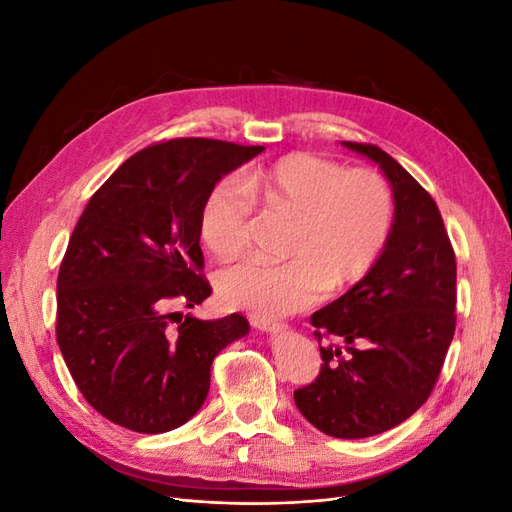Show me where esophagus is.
<instances>
[{
  "mask_svg": "<svg viewBox=\"0 0 512 512\" xmlns=\"http://www.w3.org/2000/svg\"><path fill=\"white\" fill-rule=\"evenodd\" d=\"M250 322H252V327L254 329H258V331H267V333H275V331H280L282 329V324L280 322H275L273 318H265V316H250Z\"/></svg>",
  "mask_w": 512,
  "mask_h": 512,
  "instance_id": "34e87169",
  "label": "esophagus"
}]
</instances>
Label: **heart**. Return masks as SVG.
Returning <instances> with one entry per match:
<instances>
[{"instance_id": "obj_1", "label": "heart", "mask_w": 512, "mask_h": 512, "mask_svg": "<svg viewBox=\"0 0 512 512\" xmlns=\"http://www.w3.org/2000/svg\"><path fill=\"white\" fill-rule=\"evenodd\" d=\"M256 203L294 220L288 262L245 260L218 277L220 297L267 316L299 312L322 290L339 292L376 265L391 237L395 203L386 181L367 168L337 164L312 153H290L271 166L226 177L209 192L200 235L230 260L250 247Z\"/></svg>"}]
</instances>
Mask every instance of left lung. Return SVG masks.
I'll list each match as a JSON object with an SVG mask.
<instances>
[{
  "label": "left lung",
  "mask_w": 512,
  "mask_h": 512,
  "mask_svg": "<svg viewBox=\"0 0 512 512\" xmlns=\"http://www.w3.org/2000/svg\"><path fill=\"white\" fill-rule=\"evenodd\" d=\"M344 147L382 168L395 218L371 271L309 318L327 342L318 378L294 391V404L327 436L359 440L404 423L431 395L455 335L457 265L423 185L376 145Z\"/></svg>",
  "instance_id": "8db88e82"
}]
</instances>
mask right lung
Returning <instances> with one entry per match:
<instances>
[{"mask_svg": "<svg viewBox=\"0 0 512 512\" xmlns=\"http://www.w3.org/2000/svg\"><path fill=\"white\" fill-rule=\"evenodd\" d=\"M265 147L173 138L134 153L89 198L57 277V344L87 404L138 433L177 429L205 404L211 363L247 335L241 314L198 320L200 215L224 175Z\"/></svg>", "mask_w": 512, "mask_h": 512, "instance_id": "right-lung-1", "label": "right lung"}]
</instances>
